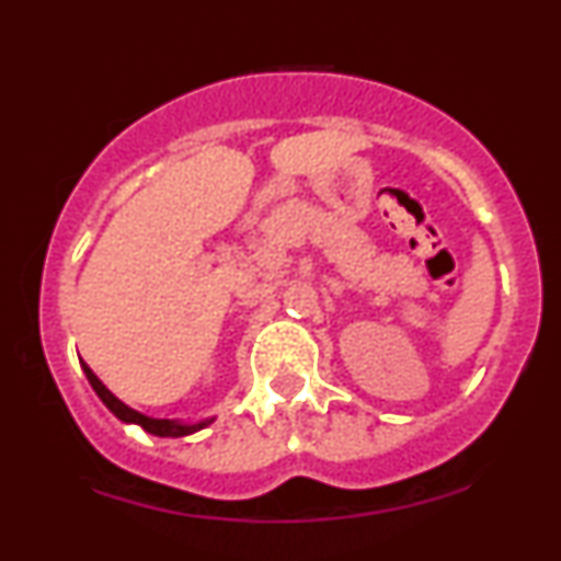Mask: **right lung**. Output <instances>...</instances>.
<instances>
[{
  "label": "right lung",
  "mask_w": 561,
  "mask_h": 561,
  "mask_svg": "<svg viewBox=\"0 0 561 561\" xmlns=\"http://www.w3.org/2000/svg\"><path fill=\"white\" fill-rule=\"evenodd\" d=\"M81 369H83V375H87L89 385H92L96 396H100V401L105 403L107 409H111L113 414L118 416L121 422H126V424H139V427L145 430V433H150V435H158V437H184V435L197 433V430L208 427V424L214 422V416H210V420L195 422V424H186V422H179V420H152V416L139 414L137 409H131V405H126L124 401H118V398H115L113 392L107 390L105 385L100 382V377H96L94 371L89 369L87 364H81Z\"/></svg>",
  "instance_id": "obj_1"
}]
</instances>
